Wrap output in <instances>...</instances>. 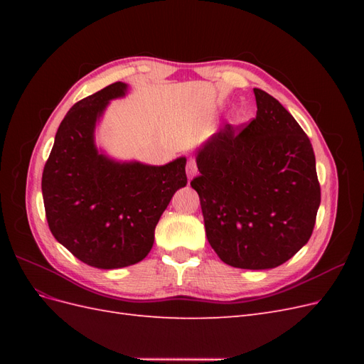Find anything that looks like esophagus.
<instances>
[{"mask_svg":"<svg viewBox=\"0 0 364 364\" xmlns=\"http://www.w3.org/2000/svg\"><path fill=\"white\" fill-rule=\"evenodd\" d=\"M197 173V165H196V161L193 158L188 159V162H186V176H188V179H193L194 174Z\"/></svg>","mask_w":364,"mask_h":364,"instance_id":"obj_1","label":"esophagus"}]
</instances>
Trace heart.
I'll use <instances>...</instances> for the list:
<instances>
[{
  "label": "heart",
  "instance_id": "obj_1",
  "mask_svg": "<svg viewBox=\"0 0 364 364\" xmlns=\"http://www.w3.org/2000/svg\"><path fill=\"white\" fill-rule=\"evenodd\" d=\"M234 119H235V121H238V115H237V117H235V118H234Z\"/></svg>",
  "mask_w": 364,
  "mask_h": 364
}]
</instances>
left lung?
<instances>
[{
	"label": "left lung",
	"instance_id": "1",
	"mask_svg": "<svg viewBox=\"0 0 364 364\" xmlns=\"http://www.w3.org/2000/svg\"><path fill=\"white\" fill-rule=\"evenodd\" d=\"M257 118L226 124L196 150L206 238L232 267H278L310 240L321 205L316 158L302 127L258 87Z\"/></svg>",
	"mask_w": 364,
	"mask_h": 364
}]
</instances>
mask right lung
I'll return each instance as SVG.
<instances>
[{
    "mask_svg": "<svg viewBox=\"0 0 364 364\" xmlns=\"http://www.w3.org/2000/svg\"><path fill=\"white\" fill-rule=\"evenodd\" d=\"M117 82L75 103L58 129L42 173L51 234L75 258L112 270L144 259L171 197L186 185V158L165 165L117 161L95 144L109 102L127 94Z\"/></svg>",
    "mask_w": 364,
    "mask_h": 364,
    "instance_id": "right-lung-1",
    "label": "right lung"
}]
</instances>
